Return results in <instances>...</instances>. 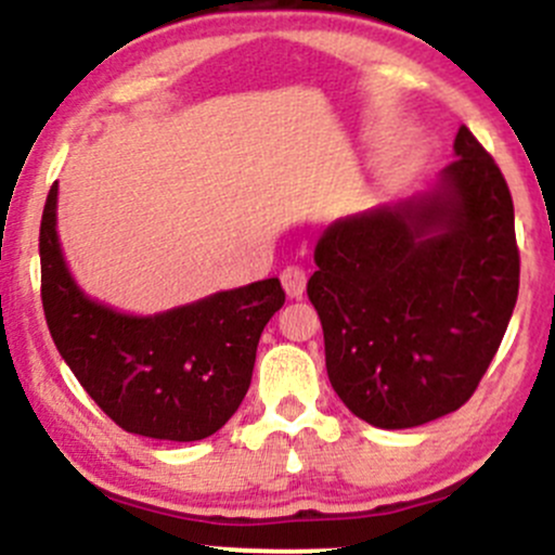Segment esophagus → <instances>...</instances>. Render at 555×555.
I'll use <instances>...</instances> for the list:
<instances>
[{"instance_id": "obj_1", "label": "esophagus", "mask_w": 555, "mask_h": 555, "mask_svg": "<svg viewBox=\"0 0 555 555\" xmlns=\"http://www.w3.org/2000/svg\"><path fill=\"white\" fill-rule=\"evenodd\" d=\"M306 271L300 266H287L282 271V287L289 297H300L306 293Z\"/></svg>"}]
</instances>
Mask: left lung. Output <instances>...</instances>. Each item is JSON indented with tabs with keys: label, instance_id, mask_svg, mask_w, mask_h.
<instances>
[{
	"label": "left lung",
	"instance_id": "left-lung-1",
	"mask_svg": "<svg viewBox=\"0 0 555 555\" xmlns=\"http://www.w3.org/2000/svg\"><path fill=\"white\" fill-rule=\"evenodd\" d=\"M454 154L430 194L337 220L313 253L308 300L322 319L326 375L375 428L460 410L516 308L508 183L465 125Z\"/></svg>",
	"mask_w": 555,
	"mask_h": 555
}]
</instances>
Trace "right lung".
Here are the masks:
<instances>
[{
    "label": "right lung",
    "mask_w": 555,
    "mask_h": 555,
    "mask_svg": "<svg viewBox=\"0 0 555 555\" xmlns=\"http://www.w3.org/2000/svg\"><path fill=\"white\" fill-rule=\"evenodd\" d=\"M47 194L39 258L50 335L90 399L127 434L199 441L229 423L253 380L262 326L284 306L279 279L204 297L156 317H127L74 284Z\"/></svg>",
    "instance_id": "add662e5"
}]
</instances>
